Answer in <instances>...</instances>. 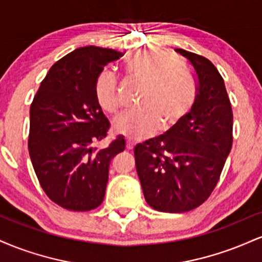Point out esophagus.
<instances>
[{
	"mask_svg": "<svg viewBox=\"0 0 262 262\" xmlns=\"http://www.w3.org/2000/svg\"><path fill=\"white\" fill-rule=\"evenodd\" d=\"M134 145H135V144L133 143V141L127 139V149L128 150H133L134 149Z\"/></svg>",
	"mask_w": 262,
	"mask_h": 262,
	"instance_id": "34e87169",
	"label": "esophagus"
}]
</instances>
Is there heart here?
Wrapping results in <instances>:
<instances>
[{
    "mask_svg": "<svg viewBox=\"0 0 262 262\" xmlns=\"http://www.w3.org/2000/svg\"><path fill=\"white\" fill-rule=\"evenodd\" d=\"M128 79L141 83L139 110L124 114L113 123L114 133L139 140L154 134L160 127L167 132L191 112L197 98L193 76L172 55L156 48H141L125 60ZM98 104L104 112H118L117 80L103 71L95 86Z\"/></svg>",
    "mask_w": 262,
    "mask_h": 262,
    "instance_id": "obj_1",
    "label": "heart"
}]
</instances>
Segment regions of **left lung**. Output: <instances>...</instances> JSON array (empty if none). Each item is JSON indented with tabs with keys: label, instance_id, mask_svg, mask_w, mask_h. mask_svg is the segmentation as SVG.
<instances>
[{
	"label": "left lung",
	"instance_id": "1",
	"mask_svg": "<svg viewBox=\"0 0 262 262\" xmlns=\"http://www.w3.org/2000/svg\"><path fill=\"white\" fill-rule=\"evenodd\" d=\"M175 52L197 79L194 106L166 134L134 149L145 201L166 213L188 212L209 197L233 144V111L223 77L208 59L183 49Z\"/></svg>",
	"mask_w": 262,
	"mask_h": 262
}]
</instances>
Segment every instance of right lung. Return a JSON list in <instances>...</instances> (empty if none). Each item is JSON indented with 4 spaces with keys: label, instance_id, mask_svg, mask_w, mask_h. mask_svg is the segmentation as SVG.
Returning a JSON list of instances; mask_svg holds the SVG:
<instances>
[{
    "label": "right lung",
    "instance_id": "1",
    "mask_svg": "<svg viewBox=\"0 0 262 262\" xmlns=\"http://www.w3.org/2000/svg\"><path fill=\"white\" fill-rule=\"evenodd\" d=\"M121 56L106 48H77L50 68L32 102L29 156L47 196L65 209L85 212L103 202L111 161L125 148L123 137L106 149L92 146L110 129L96 81Z\"/></svg>",
    "mask_w": 262,
    "mask_h": 262
}]
</instances>
